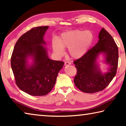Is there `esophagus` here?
Wrapping results in <instances>:
<instances>
[{
    "instance_id": "obj_1",
    "label": "esophagus",
    "mask_w": 126,
    "mask_h": 126,
    "mask_svg": "<svg viewBox=\"0 0 126 126\" xmlns=\"http://www.w3.org/2000/svg\"><path fill=\"white\" fill-rule=\"evenodd\" d=\"M71 63L69 62H68V61H66L64 63V65H71Z\"/></svg>"
}]
</instances>
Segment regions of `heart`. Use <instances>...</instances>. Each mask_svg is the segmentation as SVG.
I'll use <instances>...</instances> for the list:
<instances>
[{
  "label": "heart",
  "instance_id": "heart-1",
  "mask_svg": "<svg viewBox=\"0 0 126 126\" xmlns=\"http://www.w3.org/2000/svg\"><path fill=\"white\" fill-rule=\"evenodd\" d=\"M93 40V34L91 31L80 30L67 32L62 34L59 42L54 40L53 50L59 55L64 53V49H69V53L73 58H79L86 54Z\"/></svg>",
  "mask_w": 126,
  "mask_h": 126
}]
</instances>
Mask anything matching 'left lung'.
<instances>
[{
	"instance_id": "obj_1",
	"label": "left lung",
	"mask_w": 126,
	"mask_h": 126,
	"mask_svg": "<svg viewBox=\"0 0 126 126\" xmlns=\"http://www.w3.org/2000/svg\"><path fill=\"white\" fill-rule=\"evenodd\" d=\"M99 40L94 47L83 56L73 62L77 69L74 79L76 86L85 93H93L103 90L116 76L118 63V49L110 34L102 28L99 33ZM101 52L106 55V62L110 68L107 73L102 74L95 63Z\"/></svg>"
}]
</instances>
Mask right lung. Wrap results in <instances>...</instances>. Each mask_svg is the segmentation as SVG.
<instances>
[{
    "label": "right lung",
    "mask_w": 126,
    "mask_h": 126,
    "mask_svg": "<svg viewBox=\"0 0 126 126\" xmlns=\"http://www.w3.org/2000/svg\"><path fill=\"white\" fill-rule=\"evenodd\" d=\"M48 26L34 27L17 40L11 57V67L16 84L31 95H45L50 92L56 82L62 61L48 58L43 36ZM33 57L34 64L29 67L26 59Z\"/></svg>",
    "instance_id": "add662e5"
}]
</instances>
